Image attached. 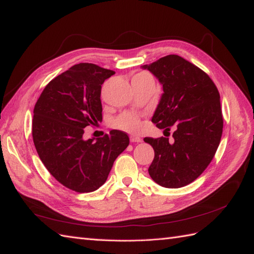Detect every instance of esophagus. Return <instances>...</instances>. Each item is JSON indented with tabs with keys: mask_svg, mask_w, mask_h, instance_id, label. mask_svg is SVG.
Here are the masks:
<instances>
[{
	"mask_svg": "<svg viewBox=\"0 0 254 254\" xmlns=\"http://www.w3.org/2000/svg\"><path fill=\"white\" fill-rule=\"evenodd\" d=\"M129 140H131L132 143H140L141 138L139 136H136V135H131V136H129Z\"/></svg>",
	"mask_w": 254,
	"mask_h": 254,
	"instance_id": "1",
	"label": "esophagus"
}]
</instances>
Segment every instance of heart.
<instances>
[{
	"label": "heart",
	"mask_w": 254,
	"mask_h": 254,
	"mask_svg": "<svg viewBox=\"0 0 254 254\" xmlns=\"http://www.w3.org/2000/svg\"><path fill=\"white\" fill-rule=\"evenodd\" d=\"M136 76L138 78H143V76H150L147 73H139ZM117 127L125 129H136L139 127V120L137 116L132 115V114H125L121 117H119L116 121Z\"/></svg>",
	"instance_id": "heart-1"
}]
</instances>
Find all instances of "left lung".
Segmentation results:
<instances>
[{"label":"left lung","mask_w":254,"mask_h":254,"mask_svg":"<svg viewBox=\"0 0 254 254\" xmlns=\"http://www.w3.org/2000/svg\"><path fill=\"white\" fill-rule=\"evenodd\" d=\"M141 69L154 74L163 90L151 121L164 131L175 128L172 141L144 138L155 150L149 175L162 187L186 186L207 169L220 145L219 91L207 73L179 55L164 56Z\"/></svg>","instance_id":"left-lung-1"}]
</instances>
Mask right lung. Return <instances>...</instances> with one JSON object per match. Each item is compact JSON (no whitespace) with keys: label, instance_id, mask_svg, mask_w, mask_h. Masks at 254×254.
Returning <instances> with one entry per match:
<instances>
[{"label":"right lung","instance_id":"1","mask_svg":"<svg viewBox=\"0 0 254 254\" xmlns=\"http://www.w3.org/2000/svg\"><path fill=\"white\" fill-rule=\"evenodd\" d=\"M115 74L94 64H74L45 86L33 110L32 136L45 168L69 190L91 192L107 180L114 162L129 144L113 129L84 139V127L102 122L100 90Z\"/></svg>","mask_w":254,"mask_h":254}]
</instances>
